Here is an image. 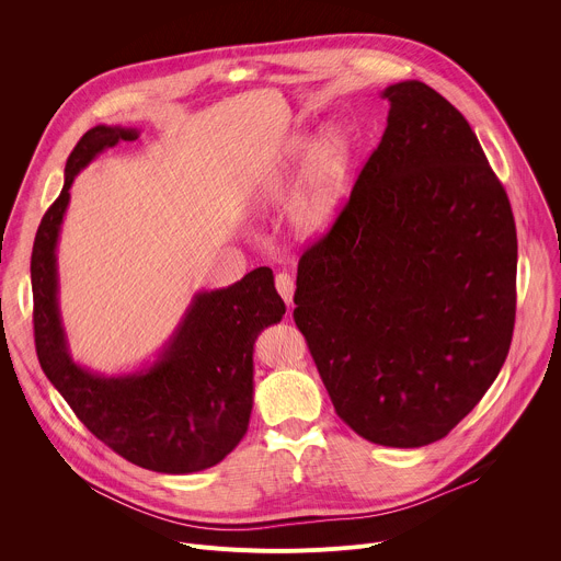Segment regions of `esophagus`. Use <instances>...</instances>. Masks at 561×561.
Masks as SVG:
<instances>
[{"label": "esophagus", "mask_w": 561, "mask_h": 561, "mask_svg": "<svg viewBox=\"0 0 561 561\" xmlns=\"http://www.w3.org/2000/svg\"><path fill=\"white\" fill-rule=\"evenodd\" d=\"M275 286H277V293L282 295V299L293 306V293H295V282L288 273H277L275 277Z\"/></svg>", "instance_id": "obj_1"}]
</instances>
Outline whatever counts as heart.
I'll list each match as a JSON object with an SVG mask.
<instances>
[{"label":"heart","instance_id":"obj_1","mask_svg":"<svg viewBox=\"0 0 561 561\" xmlns=\"http://www.w3.org/2000/svg\"><path fill=\"white\" fill-rule=\"evenodd\" d=\"M306 164L310 167L290 197L288 219L299 234L314 237L335 221L348 195L353 139L346 130L331 128L317 144L304 135L297 137L282 164L257 186L255 199L262 206L282 202Z\"/></svg>","mask_w":561,"mask_h":561}]
</instances>
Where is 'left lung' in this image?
Here are the masks:
<instances>
[{"label":"left lung","instance_id":"left-lung-1","mask_svg":"<svg viewBox=\"0 0 561 561\" xmlns=\"http://www.w3.org/2000/svg\"><path fill=\"white\" fill-rule=\"evenodd\" d=\"M331 230L297 266L295 324L337 415L364 439L446 437L500 375L515 327L508 195L466 117L417 79Z\"/></svg>","mask_w":561,"mask_h":561}]
</instances>
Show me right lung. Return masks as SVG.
<instances>
[{
    "label": "right lung",
    "instance_id": "1",
    "mask_svg": "<svg viewBox=\"0 0 561 561\" xmlns=\"http://www.w3.org/2000/svg\"><path fill=\"white\" fill-rule=\"evenodd\" d=\"M137 128L95 126L66 159L59 197L42 217L31 257L33 327L42 370L100 442L135 466L186 474L219 463L249 431L253 344L286 306L260 266L228 288L197 293L159 359L104 377L72 362L57 306V237L75 175Z\"/></svg>",
    "mask_w": 561,
    "mask_h": 561
}]
</instances>
